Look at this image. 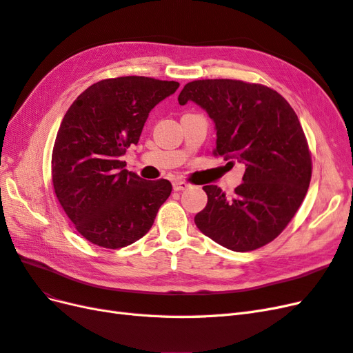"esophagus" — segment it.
Masks as SVG:
<instances>
[{
  "mask_svg": "<svg viewBox=\"0 0 353 353\" xmlns=\"http://www.w3.org/2000/svg\"><path fill=\"white\" fill-rule=\"evenodd\" d=\"M172 187L175 191H183V190H187L190 187V184L185 183V181H174Z\"/></svg>",
  "mask_w": 353,
  "mask_h": 353,
  "instance_id": "1",
  "label": "esophagus"
}]
</instances>
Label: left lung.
<instances>
[{
	"mask_svg": "<svg viewBox=\"0 0 353 353\" xmlns=\"http://www.w3.org/2000/svg\"><path fill=\"white\" fill-rule=\"evenodd\" d=\"M181 105L194 101L215 122V156L245 166L243 183L227 197L205 185L208 205L197 228L234 252H250L279 237L301 208L312 175L306 137L292 105L261 83L236 79L188 82Z\"/></svg>",
	"mask_w": 353,
	"mask_h": 353,
	"instance_id": "left-lung-1",
	"label": "left lung"
}]
</instances>
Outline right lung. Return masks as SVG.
<instances>
[{
  "label": "right lung",
  "mask_w": 353,
  "mask_h": 353,
  "mask_svg": "<svg viewBox=\"0 0 353 353\" xmlns=\"http://www.w3.org/2000/svg\"><path fill=\"white\" fill-rule=\"evenodd\" d=\"M179 87L175 81L121 77L91 85L60 123L51 176L63 210L83 239L121 249L152 228L170 196L168 179L147 181L121 157L140 140L148 113Z\"/></svg>",
  "instance_id": "obj_1"
}]
</instances>
